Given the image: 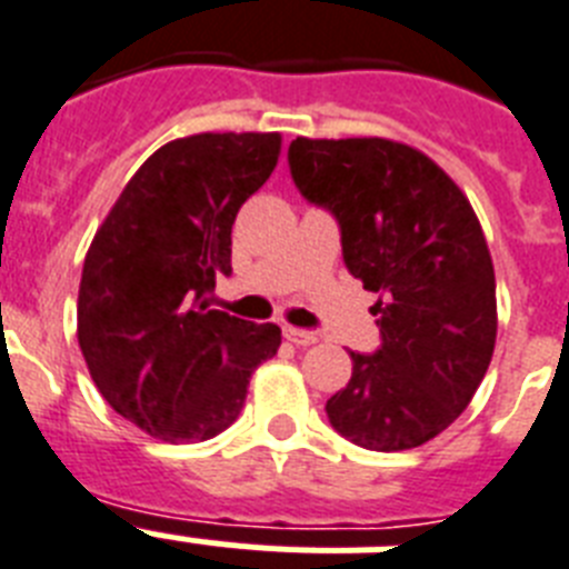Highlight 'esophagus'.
I'll use <instances>...</instances> for the list:
<instances>
[{
  "mask_svg": "<svg viewBox=\"0 0 569 569\" xmlns=\"http://www.w3.org/2000/svg\"><path fill=\"white\" fill-rule=\"evenodd\" d=\"M286 341L298 343V347H312L318 343V332H309V329H298V327H283Z\"/></svg>",
  "mask_w": 569,
  "mask_h": 569,
  "instance_id": "34e87169",
  "label": "esophagus"
}]
</instances>
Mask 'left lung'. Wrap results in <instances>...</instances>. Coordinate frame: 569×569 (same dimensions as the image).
I'll use <instances>...</instances> for the list:
<instances>
[{
  "label": "left lung",
  "instance_id": "obj_1",
  "mask_svg": "<svg viewBox=\"0 0 569 569\" xmlns=\"http://www.w3.org/2000/svg\"><path fill=\"white\" fill-rule=\"evenodd\" d=\"M289 170L300 196L336 217L350 274L379 295L381 347L350 352L329 422L370 451L422 446L466 410L495 352L483 228L442 167L388 138H295Z\"/></svg>",
  "mask_w": 569,
  "mask_h": 569
}]
</instances>
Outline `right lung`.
<instances>
[{"instance_id":"obj_1","label":"right lung","mask_w":569,"mask_h":569,"mask_svg":"<svg viewBox=\"0 0 569 569\" xmlns=\"http://www.w3.org/2000/svg\"><path fill=\"white\" fill-rule=\"evenodd\" d=\"M280 156L277 132H202L156 150L94 233L78 295L86 367L114 413L164 442L240 417L277 323L211 309L231 274V226Z\"/></svg>"}]
</instances>
